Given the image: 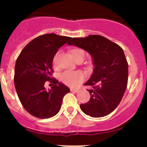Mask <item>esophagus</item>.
I'll list each match as a JSON object with an SVG mask.
<instances>
[{
	"label": "esophagus",
	"mask_w": 147,
	"mask_h": 147,
	"mask_svg": "<svg viewBox=\"0 0 147 147\" xmlns=\"http://www.w3.org/2000/svg\"><path fill=\"white\" fill-rule=\"evenodd\" d=\"M71 92H73V93H78L79 90L76 89V88H71L70 89Z\"/></svg>",
	"instance_id": "esophagus-1"
}]
</instances>
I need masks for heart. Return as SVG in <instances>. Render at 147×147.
<instances>
[{
	"mask_svg": "<svg viewBox=\"0 0 147 147\" xmlns=\"http://www.w3.org/2000/svg\"><path fill=\"white\" fill-rule=\"evenodd\" d=\"M71 56L74 59V60L77 59L82 54H84L83 50L81 49H74L70 51ZM84 79V75L82 73L81 71H65L63 72L60 75L61 81L64 84L69 86H75L78 84L79 83L82 82Z\"/></svg>",
	"mask_w": 147,
	"mask_h": 147,
	"instance_id": "1",
	"label": "heart"
}]
</instances>
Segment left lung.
Instances as JSON below:
<instances>
[{
  "label": "left lung",
  "instance_id": "left-lung-1",
  "mask_svg": "<svg viewBox=\"0 0 147 147\" xmlns=\"http://www.w3.org/2000/svg\"><path fill=\"white\" fill-rule=\"evenodd\" d=\"M67 44L86 51L94 66L91 76L84 84L93 86L88 90L91 98L80 105L82 111L95 118L108 115L119 105L128 84V65L123 50L98 35L71 38Z\"/></svg>",
  "mask_w": 147,
  "mask_h": 147
}]
</instances>
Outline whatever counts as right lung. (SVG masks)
Listing matches in <instances>:
<instances>
[{"instance_id":"obj_1","label":"right lung","mask_w":147,"mask_h":147,"mask_svg":"<svg viewBox=\"0 0 147 147\" xmlns=\"http://www.w3.org/2000/svg\"><path fill=\"white\" fill-rule=\"evenodd\" d=\"M71 38L54 33L40 35L30 41L17 58L14 86L24 109L37 118L55 116L60 110L64 96L70 92L68 87L56 79L53 80L51 75L54 56ZM47 81L55 84L51 90L45 88Z\"/></svg>"}]
</instances>
